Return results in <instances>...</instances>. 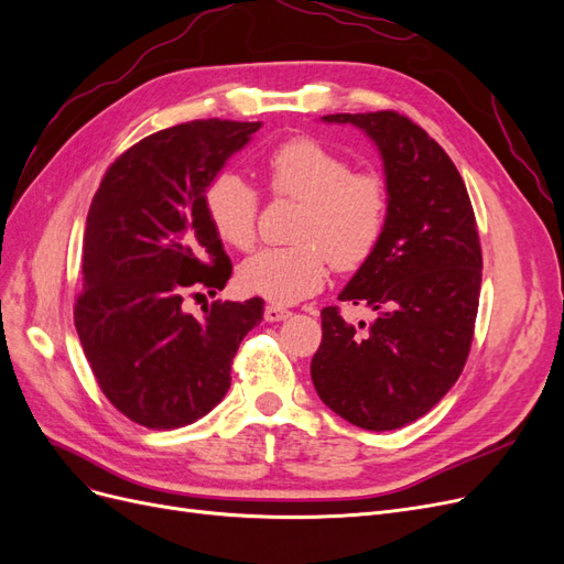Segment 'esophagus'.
<instances>
[{"label":"esophagus","mask_w":564,"mask_h":564,"mask_svg":"<svg viewBox=\"0 0 564 564\" xmlns=\"http://www.w3.org/2000/svg\"><path fill=\"white\" fill-rule=\"evenodd\" d=\"M289 315H292V313H289L286 308H280V305H265V311H263V317H265V322H282V319H286Z\"/></svg>","instance_id":"1"}]
</instances>
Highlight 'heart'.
<instances>
[{
    "label": "heart",
    "instance_id": "obj_1",
    "mask_svg": "<svg viewBox=\"0 0 564 564\" xmlns=\"http://www.w3.org/2000/svg\"><path fill=\"white\" fill-rule=\"evenodd\" d=\"M265 176L272 193L303 202L294 230L299 245L249 256L237 268L245 294L292 305L319 292L332 265L350 272L371 259L388 220V191L377 174H355L334 150L313 139H294L270 152ZM204 207L220 240L240 251L253 247L259 195L245 176H216Z\"/></svg>",
    "mask_w": 564,
    "mask_h": 564
}]
</instances>
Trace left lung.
I'll return each mask as SVG.
<instances>
[{
  "label": "left lung",
  "instance_id": "8db88e82",
  "mask_svg": "<svg viewBox=\"0 0 564 564\" xmlns=\"http://www.w3.org/2000/svg\"><path fill=\"white\" fill-rule=\"evenodd\" d=\"M322 122L350 124L377 145L388 220L377 251L338 294L377 319L357 332L324 308L311 377L340 419L395 431L429 414L464 371L482 284L475 214L454 162L412 119L381 110Z\"/></svg>",
  "mask_w": 564,
  "mask_h": 564
}]
</instances>
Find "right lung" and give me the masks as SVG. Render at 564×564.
Returning a JSON list of instances; mask_svg holds the SVG:
<instances>
[{
    "label": "right lung",
    "instance_id": "1",
    "mask_svg": "<svg viewBox=\"0 0 564 564\" xmlns=\"http://www.w3.org/2000/svg\"><path fill=\"white\" fill-rule=\"evenodd\" d=\"M261 122L197 119L148 135L100 181L84 230L75 327L106 398L131 421L172 431L209 414L230 388L232 357L263 301L183 311L197 286L230 280L204 195Z\"/></svg>",
    "mask_w": 564,
    "mask_h": 564
}]
</instances>
